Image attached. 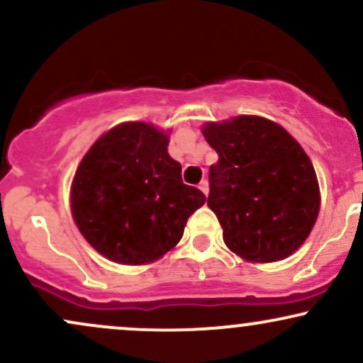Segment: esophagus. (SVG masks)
Wrapping results in <instances>:
<instances>
[{
  "label": "esophagus",
  "mask_w": 363,
  "mask_h": 363,
  "mask_svg": "<svg viewBox=\"0 0 363 363\" xmlns=\"http://www.w3.org/2000/svg\"><path fill=\"white\" fill-rule=\"evenodd\" d=\"M199 189H201V193H205V194H208V181L206 179H203L201 182H199Z\"/></svg>",
  "instance_id": "34e87169"
}]
</instances>
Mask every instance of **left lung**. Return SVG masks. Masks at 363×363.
Masks as SVG:
<instances>
[{
    "label": "left lung",
    "instance_id": "8db88e82",
    "mask_svg": "<svg viewBox=\"0 0 363 363\" xmlns=\"http://www.w3.org/2000/svg\"><path fill=\"white\" fill-rule=\"evenodd\" d=\"M203 135L218 153L210 167L208 206L232 252L273 262L297 251L319 213L311 158L273 121L239 116L208 123Z\"/></svg>",
    "mask_w": 363,
    "mask_h": 363
}]
</instances>
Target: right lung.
<instances>
[{"instance_id": "add662e5", "label": "right lung", "mask_w": 363, "mask_h": 363, "mask_svg": "<svg viewBox=\"0 0 363 363\" xmlns=\"http://www.w3.org/2000/svg\"><path fill=\"white\" fill-rule=\"evenodd\" d=\"M167 135L124 123L94 143L78 165L72 211L78 228L107 259L145 264L169 252L206 196L182 182Z\"/></svg>"}]
</instances>
